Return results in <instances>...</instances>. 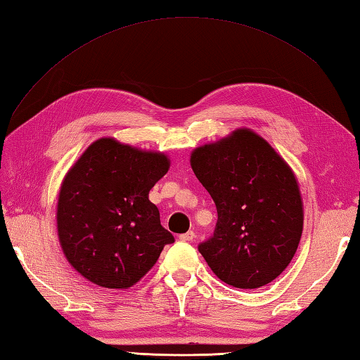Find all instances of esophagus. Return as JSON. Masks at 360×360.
<instances>
[{"label": "esophagus", "mask_w": 360, "mask_h": 360, "mask_svg": "<svg viewBox=\"0 0 360 360\" xmlns=\"http://www.w3.org/2000/svg\"><path fill=\"white\" fill-rule=\"evenodd\" d=\"M179 240L181 241H193L195 240V232L188 231L187 233H182V235H179Z\"/></svg>", "instance_id": "1"}]
</instances>
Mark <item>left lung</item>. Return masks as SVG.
Here are the masks:
<instances>
[{
	"mask_svg": "<svg viewBox=\"0 0 360 360\" xmlns=\"http://www.w3.org/2000/svg\"><path fill=\"white\" fill-rule=\"evenodd\" d=\"M190 165L218 212L215 232L198 246L213 274L241 289L277 278L303 231V202L290 167L248 128L193 150Z\"/></svg>",
	"mask_w": 360,
	"mask_h": 360,
	"instance_id": "left-lung-1",
	"label": "left lung"
}]
</instances>
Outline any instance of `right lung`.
Returning a JSON list of instances; mask_svg holds the SVG:
<instances>
[{"label": "right lung", "instance_id": "right-lung-1", "mask_svg": "<svg viewBox=\"0 0 360 360\" xmlns=\"http://www.w3.org/2000/svg\"><path fill=\"white\" fill-rule=\"evenodd\" d=\"M168 167L164 153L112 137L91 143L71 167L58 193L57 232L82 277L108 289L131 288L174 241L148 200Z\"/></svg>", "mask_w": 360, "mask_h": 360}]
</instances>
